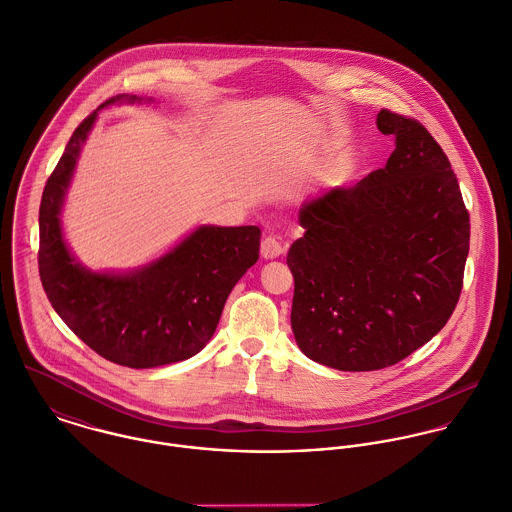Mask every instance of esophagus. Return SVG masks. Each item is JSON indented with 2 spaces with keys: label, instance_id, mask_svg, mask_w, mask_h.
Listing matches in <instances>:
<instances>
[{
  "label": "esophagus",
  "instance_id": "obj_1",
  "mask_svg": "<svg viewBox=\"0 0 512 512\" xmlns=\"http://www.w3.org/2000/svg\"><path fill=\"white\" fill-rule=\"evenodd\" d=\"M287 251V247L279 241V237L275 235H267L263 241H261V255L265 259H277L279 255H283Z\"/></svg>",
  "mask_w": 512,
  "mask_h": 512
}]
</instances>
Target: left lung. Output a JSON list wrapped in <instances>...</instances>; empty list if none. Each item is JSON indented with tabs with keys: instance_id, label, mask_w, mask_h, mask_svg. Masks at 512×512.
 Returning a JSON list of instances; mask_svg holds the SVG:
<instances>
[{
	"instance_id": "1",
	"label": "left lung",
	"mask_w": 512,
	"mask_h": 512,
	"mask_svg": "<svg viewBox=\"0 0 512 512\" xmlns=\"http://www.w3.org/2000/svg\"><path fill=\"white\" fill-rule=\"evenodd\" d=\"M386 166L301 207L287 255L291 326L310 360L342 372L398 364L449 320L469 255V211L451 164L415 118L382 108Z\"/></svg>"
}]
</instances>
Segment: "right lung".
Returning a JSON list of instances; mask_svg holds the SVG:
<instances>
[{"instance_id":"1","label":"right lung","mask_w":512,"mask_h":512,"mask_svg":"<svg viewBox=\"0 0 512 512\" xmlns=\"http://www.w3.org/2000/svg\"><path fill=\"white\" fill-rule=\"evenodd\" d=\"M150 101L118 95L89 114L49 176L39 207V275L51 307L97 354L136 370L188 360L204 348L231 289L257 263L261 241L255 225H200L172 251L130 273H97L71 255L61 207L99 110Z\"/></svg>"}]
</instances>
